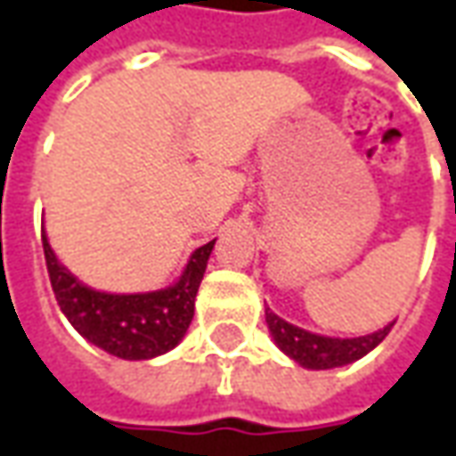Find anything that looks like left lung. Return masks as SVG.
I'll use <instances>...</instances> for the list:
<instances>
[{"mask_svg": "<svg viewBox=\"0 0 456 456\" xmlns=\"http://www.w3.org/2000/svg\"><path fill=\"white\" fill-rule=\"evenodd\" d=\"M266 325L276 346L286 356H290L293 362L300 363L303 369H310V371H327V369L359 362L362 356L376 349L391 332L393 322L379 332H371V335L325 337L307 332L303 327L290 325L283 317H278L271 307H266Z\"/></svg>", "mask_w": 456, "mask_h": 456, "instance_id": "obj_1", "label": "left lung"}]
</instances>
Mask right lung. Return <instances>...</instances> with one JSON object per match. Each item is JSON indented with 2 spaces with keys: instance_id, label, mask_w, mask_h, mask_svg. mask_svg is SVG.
<instances>
[{
  "instance_id": "add662e5",
  "label": "right lung",
  "mask_w": 456,
  "mask_h": 456,
  "mask_svg": "<svg viewBox=\"0 0 456 456\" xmlns=\"http://www.w3.org/2000/svg\"><path fill=\"white\" fill-rule=\"evenodd\" d=\"M215 239L190 254L173 286L149 293H104L63 266L44 232V254L55 300L68 322L94 346L126 362H149L175 349L195 315V296Z\"/></svg>"
}]
</instances>
